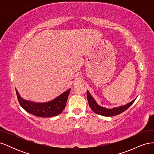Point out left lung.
Wrapping results in <instances>:
<instances>
[{
	"instance_id": "left-lung-1",
	"label": "left lung",
	"mask_w": 154,
	"mask_h": 154,
	"mask_svg": "<svg viewBox=\"0 0 154 154\" xmlns=\"http://www.w3.org/2000/svg\"><path fill=\"white\" fill-rule=\"evenodd\" d=\"M87 100L88 102V105H89L91 109L94 111V112H95L97 114H100L101 116H107V117L114 116L123 112L125 110L128 109L129 107L133 104L135 100H136V99H134L132 101H130V103L124 105H122L117 107H114L112 109H107V108H105V107L100 106L98 104H97L96 103V101H95V100L92 97L88 91H87Z\"/></svg>"
}]
</instances>
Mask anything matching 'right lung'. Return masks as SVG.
Listing matches in <instances>:
<instances>
[{
	"label": "right lung",
	"instance_id": "add662e5",
	"mask_svg": "<svg viewBox=\"0 0 154 154\" xmlns=\"http://www.w3.org/2000/svg\"><path fill=\"white\" fill-rule=\"evenodd\" d=\"M71 88L59 95L56 98L44 103H36L22 99L16 90L20 105L27 112L38 117H54L62 112L66 107Z\"/></svg>",
	"mask_w": 154,
	"mask_h": 154
}]
</instances>
